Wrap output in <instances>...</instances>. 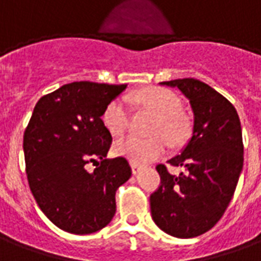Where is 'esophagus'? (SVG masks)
<instances>
[{
  "label": "esophagus",
  "instance_id": "esophagus-1",
  "mask_svg": "<svg viewBox=\"0 0 261 261\" xmlns=\"http://www.w3.org/2000/svg\"><path fill=\"white\" fill-rule=\"evenodd\" d=\"M142 168L140 166V165H137V164H131V170H133V173L134 175H137V173H140V170H141Z\"/></svg>",
  "mask_w": 261,
  "mask_h": 261
}]
</instances>
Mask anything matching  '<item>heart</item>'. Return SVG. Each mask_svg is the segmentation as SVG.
<instances>
[{
    "label": "heart",
    "instance_id": "obj_1",
    "mask_svg": "<svg viewBox=\"0 0 261 261\" xmlns=\"http://www.w3.org/2000/svg\"><path fill=\"white\" fill-rule=\"evenodd\" d=\"M136 102L153 114L151 138L127 137L114 145V152L131 164L142 165L164 155L168 149V140L172 144L180 142L189 134L190 124L180 112L181 102L175 92L166 88H147L136 95ZM105 127L114 137L124 134L130 123V110L123 97H117L109 103L102 114Z\"/></svg>",
    "mask_w": 261,
    "mask_h": 261
}]
</instances>
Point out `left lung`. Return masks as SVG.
<instances>
[{
  "label": "left lung",
  "instance_id": "left-lung-1",
  "mask_svg": "<svg viewBox=\"0 0 261 261\" xmlns=\"http://www.w3.org/2000/svg\"><path fill=\"white\" fill-rule=\"evenodd\" d=\"M161 85L177 88L194 114L192 138L180 155L169 159L181 166L170 175L158 165L161 186L149 197L155 224L175 238H196L218 222L232 200L243 168L241 120L233 105L211 86L194 78Z\"/></svg>",
  "mask_w": 261,
  "mask_h": 261
}]
</instances>
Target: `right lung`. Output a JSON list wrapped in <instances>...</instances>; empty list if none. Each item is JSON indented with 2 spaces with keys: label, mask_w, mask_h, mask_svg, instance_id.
<instances>
[{
  "label": "right lung",
  "mask_w": 261,
  "mask_h": 261,
  "mask_svg": "<svg viewBox=\"0 0 261 261\" xmlns=\"http://www.w3.org/2000/svg\"><path fill=\"white\" fill-rule=\"evenodd\" d=\"M125 88L71 82L33 109L23 134L28 181L43 214L65 232L93 233L116 214V190L130 179L131 168L125 158H106L112 134L102 114Z\"/></svg>",
  "instance_id": "right-lung-1"
}]
</instances>
